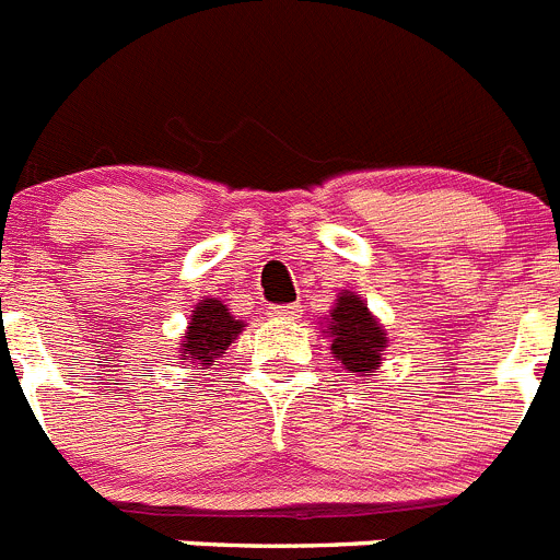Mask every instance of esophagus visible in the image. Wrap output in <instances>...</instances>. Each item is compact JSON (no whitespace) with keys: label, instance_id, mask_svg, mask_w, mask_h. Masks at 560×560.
Here are the masks:
<instances>
[{"label":"esophagus","instance_id":"esophagus-1","mask_svg":"<svg viewBox=\"0 0 560 560\" xmlns=\"http://www.w3.org/2000/svg\"><path fill=\"white\" fill-rule=\"evenodd\" d=\"M271 314H275L277 319H296V316H300V305H296V302H289V305H277V307H271Z\"/></svg>","mask_w":560,"mask_h":560}]
</instances>
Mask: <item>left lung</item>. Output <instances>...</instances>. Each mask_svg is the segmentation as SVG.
<instances>
[{
  "mask_svg": "<svg viewBox=\"0 0 560 560\" xmlns=\"http://www.w3.org/2000/svg\"><path fill=\"white\" fill-rule=\"evenodd\" d=\"M327 332L332 338V358L341 361L343 369L355 374H369L383 361V350L388 343L386 330L369 314L366 302L352 291L338 294L330 322H327Z\"/></svg>",
  "mask_w": 560,
  "mask_h": 560,
  "instance_id": "1",
  "label": "left lung"
}]
</instances>
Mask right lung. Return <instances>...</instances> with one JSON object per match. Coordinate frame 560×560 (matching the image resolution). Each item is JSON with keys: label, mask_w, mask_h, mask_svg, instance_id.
I'll list each match as a JSON object with an SVG mask.
<instances>
[{"label": "right lung", "mask_w": 560, "mask_h": 560, "mask_svg": "<svg viewBox=\"0 0 560 560\" xmlns=\"http://www.w3.org/2000/svg\"><path fill=\"white\" fill-rule=\"evenodd\" d=\"M241 330H244V322L235 319L222 300L208 296L194 307L188 330L183 336V347H179V352H183L179 361H199L202 366H208L228 350Z\"/></svg>", "instance_id": "obj_1"}]
</instances>
